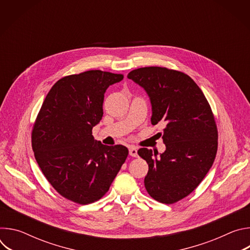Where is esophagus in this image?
Returning a JSON list of instances; mask_svg holds the SVG:
<instances>
[{"mask_svg":"<svg viewBox=\"0 0 250 250\" xmlns=\"http://www.w3.org/2000/svg\"><path fill=\"white\" fill-rule=\"evenodd\" d=\"M129 155L132 157H136L137 156V149L133 146L129 147Z\"/></svg>","mask_w":250,"mask_h":250,"instance_id":"obj_1","label":"esophagus"}]
</instances>
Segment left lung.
Masks as SVG:
<instances>
[{"label": "left lung", "mask_w": 250, "mask_h": 250, "mask_svg": "<svg viewBox=\"0 0 250 250\" xmlns=\"http://www.w3.org/2000/svg\"><path fill=\"white\" fill-rule=\"evenodd\" d=\"M128 79L144 88L152 105L151 124L165 125L166 150L146 147L138 155L148 164L145 178L147 193L163 204H174L190 195L203 181L215 161L218 128L210 105L194 80L166 67H142Z\"/></svg>", "instance_id": "obj_1"}]
</instances>
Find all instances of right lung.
<instances>
[{"mask_svg": "<svg viewBox=\"0 0 250 250\" xmlns=\"http://www.w3.org/2000/svg\"><path fill=\"white\" fill-rule=\"evenodd\" d=\"M123 74L90 70L61 78L50 89L31 131L34 157L51 186L80 205L109 191L128 149L104 146L93 127L103 118L104 94Z\"/></svg>", "mask_w": 250, "mask_h": 250, "instance_id": "right-lung-1", "label": "right lung"}]
</instances>
